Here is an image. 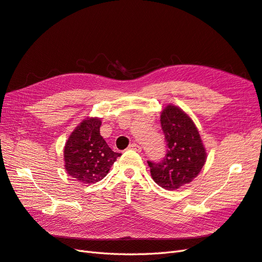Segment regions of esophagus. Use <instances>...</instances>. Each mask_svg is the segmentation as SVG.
Instances as JSON below:
<instances>
[{
    "label": "esophagus",
    "mask_w": 262,
    "mask_h": 262,
    "mask_svg": "<svg viewBox=\"0 0 262 262\" xmlns=\"http://www.w3.org/2000/svg\"><path fill=\"white\" fill-rule=\"evenodd\" d=\"M128 148H129V149H133V150H135V151H138V152L142 151V147H140V146L137 145V144H130Z\"/></svg>",
    "instance_id": "esophagus-1"
}]
</instances>
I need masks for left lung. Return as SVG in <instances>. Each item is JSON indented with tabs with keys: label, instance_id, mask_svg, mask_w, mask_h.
<instances>
[{
	"label": "left lung",
	"instance_id": "1",
	"mask_svg": "<svg viewBox=\"0 0 262 262\" xmlns=\"http://www.w3.org/2000/svg\"><path fill=\"white\" fill-rule=\"evenodd\" d=\"M167 152L158 163L148 160L155 183L176 190L195 179L206 163L207 152L192 119L175 105H167L160 115Z\"/></svg>",
	"mask_w": 262,
	"mask_h": 262
}]
</instances>
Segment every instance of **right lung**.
I'll return each instance as SVG.
<instances>
[{
    "mask_svg": "<svg viewBox=\"0 0 262 262\" xmlns=\"http://www.w3.org/2000/svg\"><path fill=\"white\" fill-rule=\"evenodd\" d=\"M100 125L97 117L84 119L65 144V170L78 183L95 184L102 180L122 155L113 151L100 136Z\"/></svg>",
    "mask_w": 262,
    "mask_h": 262,
    "instance_id": "obj_1",
    "label": "right lung"
}]
</instances>
